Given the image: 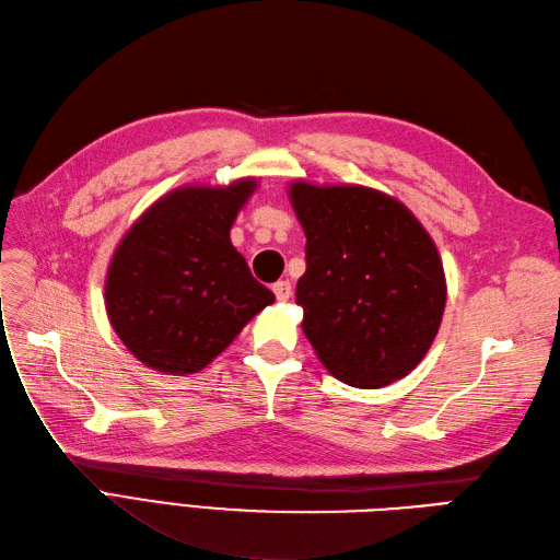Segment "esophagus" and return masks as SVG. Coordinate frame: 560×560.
<instances>
[{"instance_id":"obj_1","label":"esophagus","mask_w":560,"mask_h":560,"mask_svg":"<svg viewBox=\"0 0 560 560\" xmlns=\"http://www.w3.org/2000/svg\"><path fill=\"white\" fill-rule=\"evenodd\" d=\"M272 291H275L279 302H285L288 298H291V293H293V285H291V281H277L272 285Z\"/></svg>"}]
</instances>
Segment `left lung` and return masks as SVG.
Masks as SVG:
<instances>
[{"mask_svg":"<svg viewBox=\"0 0 560 560\" xmlns=\"http://www.w3.org/2000/svg\"><path fill=\"white\" fill-rule=\"evenodd\" d=\"M306 237L302 330L339 382L384 388L417 368L440 330V250L402 202L368 186H288Z\"/></svg>","mask_w":560,"mask_h":560,"instance_id":"1","label":"left lung"}]
</instances>
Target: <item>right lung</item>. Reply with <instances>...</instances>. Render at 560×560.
<instances>
[{"label": "right lung", "instance_id": "obj_1", "mask_svg": "<svg viewBox=\"0 0 560 560\" xmlns=\"http://www.w3.org/2000/svg\"><path fill=\"white\" fill-rule=\"evenodd\" d=\"M254 176L230 186H182L162 195L118 242L104 283L112 328L143 365L195 374L275 302L230 230L256 192Z\"/></svg>", "mask_w": 560, "mask_h": 560}]
</instances>
